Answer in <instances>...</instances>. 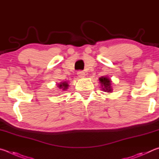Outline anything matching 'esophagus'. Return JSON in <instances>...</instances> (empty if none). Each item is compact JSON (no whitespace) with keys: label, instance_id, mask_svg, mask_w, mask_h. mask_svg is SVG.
Here are the masks:
<instances>
[{"label":"esophagus","instance_id":"obj_1","mask_svg":"<svg viewBox=\"0 0 159 159\" xmlns=\"http://www.w3.org/2000/svg\"><path fill=\"white\" fill-rule=\"evenodd\" d=\"M77 74L80 78H83L85 77V72L82 70H79L77 72Z\"/></svg>","mask_w":159,"mask_h":159}]
</instances>
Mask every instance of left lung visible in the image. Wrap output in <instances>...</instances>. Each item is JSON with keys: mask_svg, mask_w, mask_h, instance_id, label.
<instances>
[{"mask_svg": "<svg viewBox=\"0 0 159 159\" xmlns=\"http://www.w3.org/2000/svg\"><path fill=\"white\" fill-rule=\"evenodd\" d=\"M100 82H101V84L102 85V89L105 91H107V92H110L112 91V89H111V84H110V80L107 77H101L99 79Z\"/></svg>", "mask_w": 159, "mask_h": 159, "instance_id": "obj_1", "label": "left lung"}]
</instances>
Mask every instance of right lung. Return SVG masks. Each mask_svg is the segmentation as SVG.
<instances>
[{"label": "right lung", "mask_w": 159, "mask_h": 159, "mask_svg": "<svg viewBox=\"0 0 159 159\" xmlns=\"http://www.w3.org/2000/svg\"><path fill=\"white\" fill-rule=\"evenodd\" d=\"M68 84L66 82H64L63 83L61 82L60 84H58V87H59V89H63V90H66L68 89Z\"/></svg>", "instance_id": "add662e5"}]
</instances>
